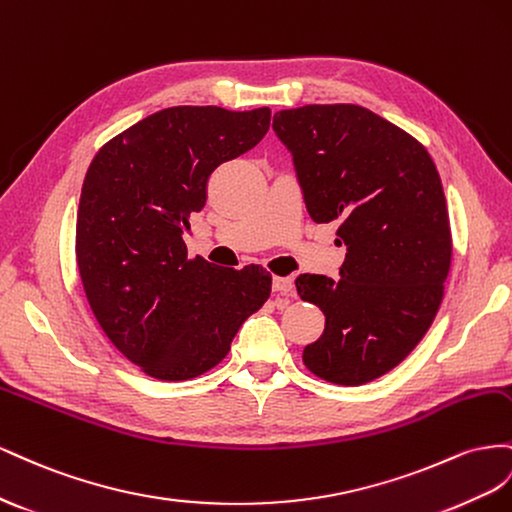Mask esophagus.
Returning <instances> with one entry per match:
<instances>
[{
	"label": "esophagus",
	"instance_id": "1",
	"mask_svg": "<svg viewBox=\"0 0 512 512\" xmlns=\"http://www.w3.org/2000/svg\"><path fill=\"white\" fill-rule=\"evenodd\" d=\"M272 291H274V294L289 296L291 291H294V281H291L289 276H274V279H272Z\"/></svg>",
	"mask_w": 512,
	"mask_h": 512
}]
</instances>
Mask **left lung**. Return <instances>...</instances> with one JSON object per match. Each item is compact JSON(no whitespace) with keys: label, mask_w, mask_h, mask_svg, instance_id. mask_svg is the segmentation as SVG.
<instances>
[{"label":"left lung","mask_w":512,"mask_h":512,"mask_svg":"<svg viewBox=\"0 0 512 512\" xmlns=\"http://www.w3.org/2000/svg\"><path fill=\"white\" fill-rule=\"evenodd\" d=\"M294 160L306 212L341 221L339 279L300 274L298 296L326 315L302 360L317 377L360 386L388 373L425 337L450 270V225L440 173L399 126L358 105L274 113Z\"/></svg>","instance_id":"obj_1"}]
</instances>
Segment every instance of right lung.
I'll use <instances>...</instances> for the list:
<instances>
[{
	"label": "right lung",
	"instance_id": "obj_1",
	"mask_svg": "<svg viewBox=\"0 0 512 512\" xmlns=\"http://www.w3.org/2000/svg\"><path fill=\"white\" fill-rule=\"evenodd\" d=\"M270 109L171 107L102 145L85 173L77 266L111 343L165 382L216 367L244 321L270 296L259 266L188 259V218L206 206L212 171L253 150Z\"/></svg>",
	"mask_w": 512,
	"mask_h": 512
}]
</instances>
